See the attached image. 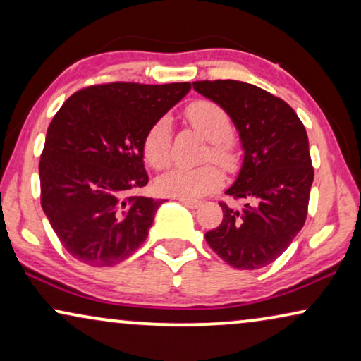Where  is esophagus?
<instances>
[{
	"label": "esophagus",
	"instance_id": "34e87169",
	"mask_svg": "<svg viewBox=\"0 0 361 361\" xmlns=\"http://www.w3.org/2000/svg\"><path fill=\"white\" fill-rule=\"evenodd\" d=\"M177 199H179L180 204L190 207V209H197V207H200L202 204L200 200H195V199H184V197H177Z\"/></svg>",
	"mask_w": 361,
	"mask_h": 361
}]
</instances>
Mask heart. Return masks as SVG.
Instances as JSON below:
<instances>
[{"mask_svg":"<svg viewBox=\"0 0 361 361\" xmlns=\"http://www.w3.org/2000/svg\"><path fill=\"white\" fill-rule=\"evenodd\" d=\"M185 118L197 131L209 140V149L204 159L231 167L236 162V145L231 140L230 115L219 103L210 100H195L185 108ZM142 154L154 169H162L172 159V130L169 118H159L147 128L142 140ZM224 184V174L215 164L197 167L176 166L166 171L157 179V189L162 194L199 199L219 189Z\"/></svg>","mask_w":361,"mask_h":361,"instance_id":"b5f03b06","label":"heart"}]
</instances>
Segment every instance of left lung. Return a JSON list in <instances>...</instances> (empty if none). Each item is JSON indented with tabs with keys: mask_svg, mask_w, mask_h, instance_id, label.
Returning a JSON list of instances; mask_svg holds the SVG:
<instances>
[{
	"mask_svg": "<svg viewBox=\"0 0 361 361\" xmlns=\"http://www.w3.org/2000/svg\"><path fill=\"white\" fill-rule=\"evenodd\" d=\"M194 88L224 108L245 149L238 179L220 200L224 220L207 231L212 250L236 269H259L279 258L307 219L314 167L307 133L283 98L238 80H200Z\"/></svg>",
	"mask_w": 361,
	"mask_h": 361,
	"instance_id": "obj_1",
	"label": "left lung"
}]
</instances>
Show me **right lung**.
Listing matches in <instances>:
<instances>
[{
  "label": "right lung",
  "instance_id": "1",
  "mask_svg": "<svg viewBox=\"0 0 361 361\" xmlns=\"http://www.w3.org/2000/svg\"><path fill=\"white\" fill-rule=\"evenodd\" d=\"M189 90V82L100 83L59 108L39 161L41 205L73 258L115 266L145 243L164 200L135 195L149 180L142 140Z\"/></svg>",
  "mask_w": 361,
  "mask_h": 361
}]
</instances>
